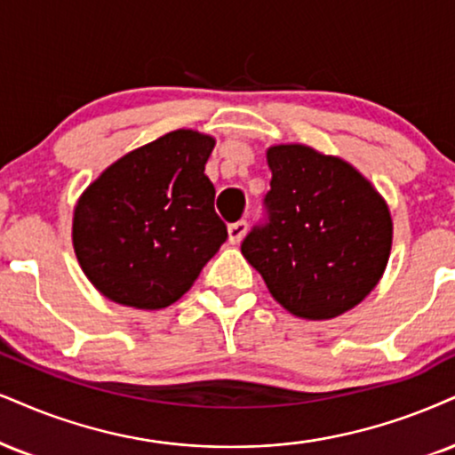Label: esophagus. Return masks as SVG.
I'll use <instances>...</instances> for the list:
<instances>
[{"mask_svg":"<svg viewBox=\"0 0 455 455\" xmlns=\"http://www.w3.org/2000/svg\"><path fill=\"white\" fill-rule=\"evenodd\" d=\"M244 234H246V221L232 223V226L228 228V240H229V244H240V243H243Z\"/></svg>","mask_w":455,"mask_h":455,"instance_id":"esophagus-1","label":"esophagus"}]
</instances>
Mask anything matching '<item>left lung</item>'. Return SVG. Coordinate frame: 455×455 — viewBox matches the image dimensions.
Listing matches in <instances>:
<instances>
[{"mask_svg": "<svg viewBox=\"0 0 455 455\" xmlns=\"http://www.w3.org/2000/svg\"><path fill=\"white\" fill-rule=\"evenodd\" d=\"M267 223L244 238V259L284 310L339 316L375 289L392 249L382 194L350 162L301 143L272 145Z\"/></svg>", "mask_w": 455, "mask_h": 455, "instance_id": "1", "label": "left lung"}]
</instances>
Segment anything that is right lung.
<instances>
[{"label": "right lung", "instance_id": "obj_1", "mask_svg": "<svg viewBox=\"0 0 455 455\" xmlns=\"http://www.w3.org/2000/svg\"><path fill=\"white\" fill-rule=\"evenodd\" d=\"M212 148L211 134L179 128L128 151L84 189L71 240L100 295L160 310L192 289L228 238L204 175Z\"/></svg>", "mask_w": 455, "mask_h": 455}]
</instances>
